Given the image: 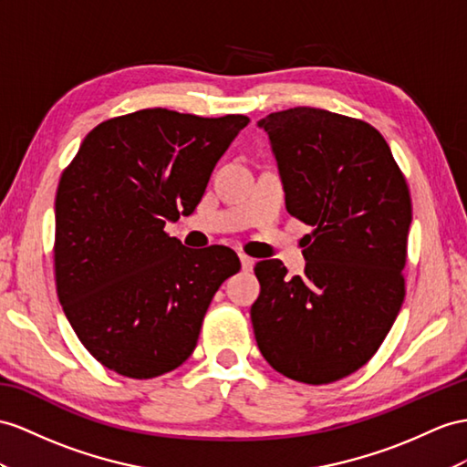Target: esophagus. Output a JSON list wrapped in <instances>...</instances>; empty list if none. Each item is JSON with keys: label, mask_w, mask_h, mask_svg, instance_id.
<instances>
[{"label": "esophagus", "mask_w": 467, "mask_h": 467, "mask_svg": "<svg viewBox=\"0 0 467 467\" xmlns=\"http://www.w3.org/2000/svg\"><path fill=\"white\" fill-rule=\"evenodd\" d=\"M241 266H243V270H253V266H254V258H250V256H246V254H241Z\"/></svg>", "instance_id": "34e87169"}]
</instances>
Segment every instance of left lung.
<instances>
[{
    "label": "left lung",
    "mask_w": 467,
    "mask_h": 467,
    "mask_svg": "<svg viewBox=\"0 0 467 467\" xmlns=\"http://www.w3.org/2000/svg\"><path fill=\"white\" fill-rule=\"evenodd\" d=\"M268 134L285 209L314 226L302 238L304 276L260 260L254 337L284 377L327 385L361 368L404 300L409 185L379 131L349 116L297 109L258 122Z\"/></svg>",
    "instance_id": "left-lung-1"
}]
</instances>
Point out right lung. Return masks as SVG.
Returning a JSON list of instances; mask_svg holds the SVG:
<instances>
[{
	"mask_svg": "<svg viewBox=\"0 0 467 467\" xmlns=\"http://www.w3.org/2000/svg\"><path fill=\"white\" fill-rule=\"evenodd\" d=\"M250 119L146 109L99 124L55 199L58 302L88 353L130 379H153L193 353L234 250L185 248L163 226L191 214L221 155Z\"/></svg>",
	"mask_w": 467,
	"mask_h": 467,
	"instance_id": "obj_1",
	"label": "right lung"
}]
</instances>
